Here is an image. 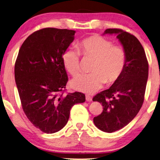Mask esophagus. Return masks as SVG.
Here are the masks:
<instances>
[{
	"label": "esophagus",
	"mask_w": 160,
	"mask_h": 160,
	"mask_svg": "<svg viewBox=\"0 0 160 160\" xmlns=\"http://www.w3.org/2000/svg\"><path fill=\"white\" fill-rule=\"evenodd\" d=\"M86 101L90 102V101H92V98L90 97V95H86Z\"/></svg>",
	"instance_id": "esophagus-1"
}]
</instances>
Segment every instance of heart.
<instances>
[{"instance_id": "1", "label": "heart", "mask_w": 160, "mask_h": 160, "mask_svg": "<svg viewBox=\"0 0 160 160\" xmlns=\"http://www.w3.org/2000/svg\"><path fill=\"white\" fill-rule=\"evenodd\" d=\"M76 47L78 51L68 49L62 56L63 66L71 75L77 76L81 71L80 54L94 61L90 67L91 74L80 75L72 80L70 85L74 89L92 94L105 83L112 85L122 76L126 66V53L122 47L113 45L111 40L99 35L83 39Z\"/></svg>"}]
</instances>
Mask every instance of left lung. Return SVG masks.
Listing matches in <instances>:
<instances>
[{"label": "left lung", "instance_id": "8db88e82", "mask_svg": "<svg viewBox=\"0 0 160 160\" xmlns=\"http://www.w3.org/2000/svg\"><path fill=\"white\" fill-rule=\"evenodd\" d=\"M104 34H116L126 53L124 72L109 88L92 98L103 107L93 122L100 130L111 133L129 124L142 107L144 101L148 62L143 47L134 35L118 28H108Z\"/></svg>", "mask_w": 160, "mask_h": 160}]
</instances>
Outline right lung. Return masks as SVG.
<instances>
[{
    "label": "right lung",
    "mask_w": 160,
    "mask_h": 160,
    "mask_svg": "<svg viewBox=\"0 0 160 160\" xmlns=\"http://www.w3.org/2000/svg\"><path fill=\"white\" fill-rule=\"evenodd\" d=\"M74 31L46 28L30 35L19 51L14 77L22 108L35 128L52 134L65 127L71 108L86 100L82 92L64 94L68 81L62 56Z\"/></svg>",
    "instance_id": "right-lung-1"
}]
</instances>
